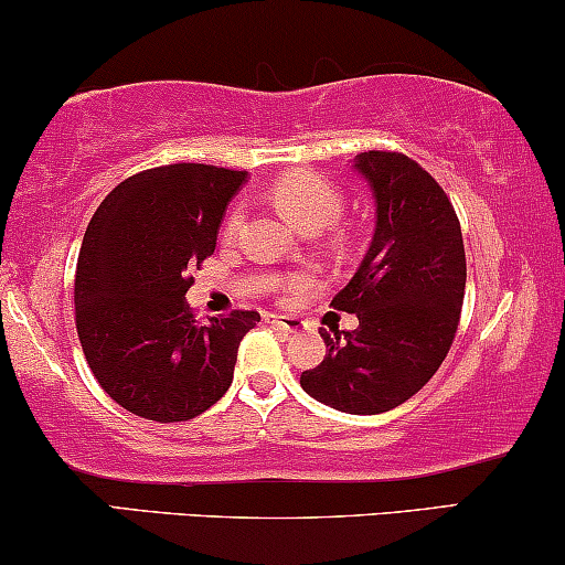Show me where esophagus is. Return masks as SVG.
Segmentation results:
<instances>
[{
  "label": "esophagus",
  "instance_id": "esophagus-1",
  "mask_svg": "<svg viewBox=\"0 0 565 565\" xmlns=\"http://www.w3.org/2000/svg\"><path fill=\"white\" fill-rule=\"evenodd\" d=\"M267 319L269 324H275V327H280V330H285V332H301L303 327H306V322L303 319H298V317H282V315H267L264 317Z\"/></svg>",
  "mask_w": 565,
  "mask_h": 565
}]
</instances>
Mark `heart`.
<instances>
[{
    "label": "heart",
    "mask_w": 565,
    "mask_h": 565,
    "mask_svg": "<svg viewBox=\"0 0 565 565\" xmlns=\"http://www.w3.org/2000/svg\"><path fill=\"white\" fill-rule=\"evenodd\" d=\"M271 201L280 212L294 222L296 227L306 230V233H317V230L330 227L332 222L340 217L343 209V199L340 191L330 180L317 175V172H290L271 185ZM241 222V212L227 214L225 230L233 233Z\"/></svg>",
    "instance_id": "heart-1"
}]
</instances>
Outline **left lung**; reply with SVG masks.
Segmentation results:
<instances>
[{
  "mask_svg": "<svg viewBox=\"0 0 565 565\" xmlns=\"http://www.w3.org/2000/svg\"><path fill=\"white\" fill-rule=\"evenodd\" d=\"M353 170L374 199V235L332 309L359 317L353 332L319 330L322 364L301 387L345 414H382L427 385L461 319V225L437 180L398 151H364Z\"/></svg>",
  "mask_w": 565,
  "mask_h": 565,
  "instance_id": "8db88e82",
  "label": "left lung"
}]
</instances>
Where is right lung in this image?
Returning a JSON list of instances; mask_svg holds the SVG:
<instances>
[{
    "instance_id": "1",
    "label": "right lung",
    "mask_w": 565,
    "mask_h": 565,
    "mask_svg": "<svg viewBox=\"0 0 565 565\" xmlns=\"http://www.w3.org/2000/svg\"><path fill=\"white\" fill-rule=\"evenodd\" d=\"M246 178L212 164L154 167L122 180L88 222L75 327L96 382L130 414L188 422L233 382L241 340L262 317L233 311L199 324L185 294Z\"/></svg>"
}]
</instances>
